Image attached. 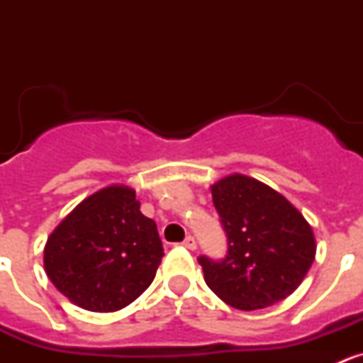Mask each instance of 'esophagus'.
<instances>
[{"label": "esophagus", "instance_id": "obj_1", "mask_svg": "<svg viewBox=\"0 0 363 363\" xmlns=\"http://www.w3.org/2000/svg\"><path fill=\"white\" fill-rule=\"evenodd\" d=\"M182 245H184L185 249H189V251H194V249H196V240L192 238L191 234H189L187 238H185L184 242H182Z\"/></svg>", "mask_w": 363, "mask_h": 363}]
</instances>
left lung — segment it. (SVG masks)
<instances>
[{"label": "left lung", "mask_w": 363, "mask_h": 363, "mask_svg": "<svg viewBox=\"0 0 363 363\" xmlns=\"http://www.w3.org/2000/svg\"><path fill=\"white\" fill-rule=\"evenodd\" d=\"M211 191L227 255L198 258L205 284L240 311L264 309L293 294L316 255L306 218L280 192L249 176L230 174Z\"/></svg>", "instance_id": "obj_1"}]
</instances>
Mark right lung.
I'll use <instances>...</instances> for the list:
<instances>
[{"label": "right lung", "mask_w": 363, "mask_h": 363, "mask_svg": "<svg viewBox=\"0 0 363 363\" xmlns=\"http://www.w3.org/2000/svg\"><path fill=\"white\" fill-rule=\"evenodd\" d=\"M163 258L156 223L143 216L136 192L111 185L94 192L47 240V277L72 303L112 313L152 284Z\"/></svg>", "instance_id": "1"}]
</instances>
